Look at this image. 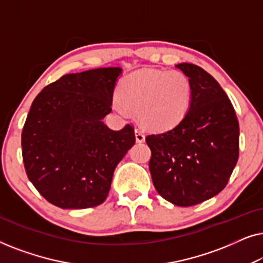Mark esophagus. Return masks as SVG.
I'll use <instances>...</instances> for the list:
<instances>
[{"instance_id": "obj_1", "label": "esophagus", "mask_w": 263, "mask_h": 263, "mask_svg": "<svg viewBox=\"0 0 263 263\" xmlns=\"http://www.w3.org/2000/svg\"><path fill=\"white\" fill-rule=\"evenodd\" d=\"M135 138H136V142L139 143L145 141V134H143L140 129H135Z\"/></svg>"}]
</instances>
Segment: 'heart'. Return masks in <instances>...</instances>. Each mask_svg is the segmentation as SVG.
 Segmentation results:
<instances>
[{
    "instance_id": "heart-1",
    "label": "heart",
    "mask_w": 263,
    "mask_h": 263,
    "mask_svg": "<svg viewBox=\"0 0 263 263\" xmlns=\"http://www.w3.org/2000/svg\"><path fill=\"white\" fill-rule=\"evenodd\" d=\"M118 95L115 110L138 114L146 129L165 132L184 120L192 104L193 86L182 71L141 69L122 81Z\"/></svg>"
}]
</instances>
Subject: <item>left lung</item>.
I'll return each mask as SVG.
<instances>
[{"instance_id": "obj_1", "label": "left lung", "mask_w": 263, "mask_h": 263, "mask_svg": "<svg viewBox=\"0 0 263 263\" xmlns=\"http://www.w3.org/2000/svg\"><path fill=\"white\" fill-rule=\"evenodd\" d=\"M193 86L190 109L181 123L146 136L149 172L158 194L181 207L201 203L228 184L239 156V124L220 85L192 63L176 66Z\"/></svg>"}]
</instances>
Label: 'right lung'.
Masks as SVG:
<instances>
[{
	"mask_svg": "<svg viewBox=\"0 0 263 263\" xmlns=\"http://www.w3.org/2000/svg\"><path fill=\"white\" fill-rule=\"evenodd\" d=\"M121 68L67 74L43 88L23 133L28 179L63 210L96 207L109 194L117 164L135 143L133 125L112 130L103 118L112 110Z\"/></svg>",
	"mask_w": 263,
	"mask_h": 263,
	"instance_id": "1",
	"label": "right lung"
}]
</instances>
